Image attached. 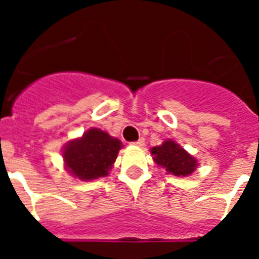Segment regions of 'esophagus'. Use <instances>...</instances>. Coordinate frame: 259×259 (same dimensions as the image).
I'll return each mask as SVG.
<instances>
[{
    "instance_id": "1",
    "label": "esophagus",
    "mask_w": 259,
    "mask_h": 259,
    "mask_svg": "<svg viewBox=\"0 0 259 259\" xmlns=\"http://www.w3.org/2000/svg\"><path fill=\"white\" fill-rule=\"evenodd\" d=\"M132 145L144 146V145H145V143H144V139H140V140H137V141H135V143H132Z\"/></svg>"
}]
</instances>
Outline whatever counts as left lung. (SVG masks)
Segmentation results:
<instances>
[{
    "label": "left lung",
    "instance_id": "8db88e82",
    "mask_svg": "<svg viewBox=\"0 0 259 259\" xmlns=\"http://www.w3.org/2000/svg\"><path fill=\"white\" fill-rule=\"evenodd\" d=\"M152 154L158 166H162L167 172L175 176L191 175L197 167V161L172 140H167L162 145L152 148Z\"/></svg>",
    "mask_w": 259,
    "mask_h": 259
}]
</instances>
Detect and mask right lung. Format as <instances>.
Instances as JSON below:
<instances>
[{
	"mask_svg": "<svg viewBox=\"0 0 259 259\" xmlns=\"http://www.w3.org/2000/svg\"><path fill=\"white\" fill-rule=\"evenodd\" d=\"M122 143L98 128H91L81 139L65 146L63 159L70 174L80 180L106 176L113 167Z\"/></svg>",
	"mask_w": 259,
	"mask_h": 259,
	"instance_id": "1",
	"label": "right lung"
}]
</instances>
